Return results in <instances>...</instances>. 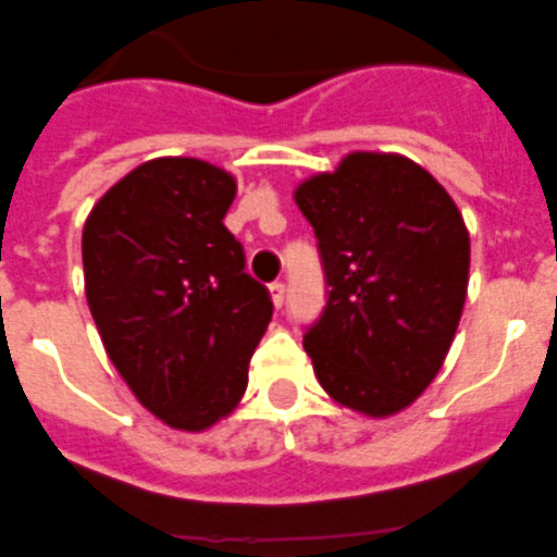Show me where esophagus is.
Listing matches in <instances>:
<instances>
[{
  "mask_svg": "<svg viewBox=\"0 0 557 557\" xmlns=\"http://www.w3.org/2000/svg\"><path fill=\"white\" fill-rule=\"evenodd\" d=\"M271 300H274V307H283L286 304V283L277 280V283H271Z\"/></svg>",
  "mask_w": 557,
  "mask_h": 557,
  "instance_id": "esophagus-1",
  "label": "esophagus"
}]
</instances>
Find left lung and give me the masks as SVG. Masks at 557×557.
<instances>
[{"label":"left lung","instance_id":"obj_1","mask_svg":"<svg viewBox=\"0 0 557 557\" xmlns=\"http://www.w3.org/2000/svg\"><path fill=\"white\" fill-rule=\"evenodd\" d=\"M321 250L326 307L304 335L335 403L388 418L418 400L461 321L470 236L456 201L409 157L354 151L295 189Z\"/></svg>","mask_w":557,"mask_h":557}]
</instances>
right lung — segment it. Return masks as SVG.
Instances as JSON below:
<instances>
[{
	"mask_svg": "<svg viewBox=\"0 0 557 557\" xmlns=\"http://www.w3.org/2000/svg\"><path fill=\"white\" fill-rule=\"evenodd\" d=\"M233 198L236 181L219 165L157 157L101 195L81 236L110 362L172 430H210L239 406L274 312L224 227Z\"/></svg>",
	"mask_w": 557,
	"mask_h": 557,
	"instance_id": "add662e5",
	"label": "right lung"
}]
</instances>
